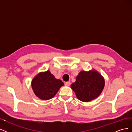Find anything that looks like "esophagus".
Returning a JSON list of instances; mask_svg holds the SVG:
<instances>
[{"mask_svg": "<svg viewBox=\"0 0 132 132\" xmlns=\"http://www.w3.org/2000/svg\"><path fill=\"white\" fill-rule=\"evenodd\" d=\"M70 82H69V81L65 82V86H69L70 85Z\"/></svg>", "mask_w": 132, "mask_h": 132, "instance_id": "34e87169", "label": "esophagus"}]
</instances>
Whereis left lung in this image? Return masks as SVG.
<instances>
[{
    "label": "left lung",
    "instance_id": "1",
    "mask_svg": "<svg viewBox=\"0 0 132 132\" xmlns=\"http://www.w3.org/2000/svg\"><path fill=\"white\" fill-rule=\"evenodd\" d=\"M105 83L104 78L97 71L82 70L79 73L75 82L70 87L79 100L87 102L96 98L101 94Z\"/></svg>",
    "mask_w": 132,
    "mask_h": 132
}]
</instances>
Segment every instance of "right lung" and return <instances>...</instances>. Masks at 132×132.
Instances as JSON below:
<instances>
[{
	"label": "right lung",
	"instance_id": "obj_1",
	"mask_svg": "<svg viewBox=\"0 0 132 132\" xmlns=\"http://www.w3.org/2000/svg\"><path fill=\"white\" fill-rule=\"evenodd\" d=\"M64 83L51 74L50 70L40 72L36 75L31 81L34 93L39 98L48 100L56 95Z\"/></svg>",
	"mask_w": 132,
	"mask_h": 132
}]
</instances>
